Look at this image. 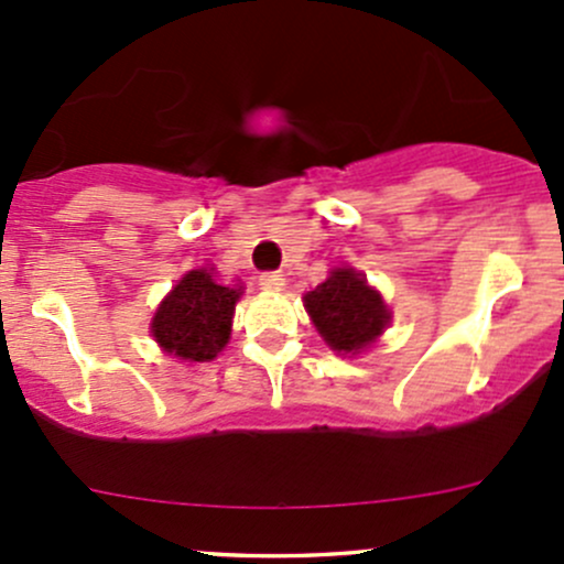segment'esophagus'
Returning a JSON list of instances; mask_svg holds the SVG:
<instances>
[{"mask_svg":"<svg viewBox=\"0 0 564 564\" xmlns=\"http://www.w3.org/2000/svg\"><path fill=\"white\" fill-rule=\"evenodd\" d=\"M259 286H262L264 292H283V289H286V278H283L281 272H262V275H259Z\"/></svg>","mask_w":564,"mask_h":564,"instance_id":"obj_1","label":"esophagus"}]
</instances>
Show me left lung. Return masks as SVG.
Masks as SVG:
<instances>
[{
	"label": "left lung",
	"mask_w": 564,
	"mask_h": 564,
	"mask_svg": "<svg viewBox=\"0 0 564 564\" xmlns=\"http://www.w3.org/2000/svg\"><path fill=\"white\" fill-rule=\"evenodd\" d=\"M302 302L324 343L343 356L367 350L391 324V311L380 292L352 268H334Z\"/></svg>",
	"instance_id": "8db88e82"
}]
</instances>
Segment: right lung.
Instances as JSON below:
<instances>
[{"mask_svg": "<svg viewBox=\"0 0 564 564\" xmlns=\"http://www.w3.org/2000/svg\"><path fill=\"white\" fill-rule=\"evenodd\" d=\"M240 294L243 286H225L214 270H189L154 313V343L182 361H214L230 339Z\"/></svg>", "mask_w": 564, "mask_h": 564, "instance_id": "1", "label": "right lung"}]
</instances>
